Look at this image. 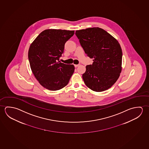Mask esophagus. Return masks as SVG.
<instances>
[{
  "label": "esophagus",
  "mask_w": 149,
  "mask_h": 149,
  "mask_svg": "<svg viewBox=\"0 0 149 149\" xmlns=\"http://www.w3.org/2000/svg\"><path fill=\"white\" fill-rule=\"evenodd\" d=\"M79 64H74V66L76 68V67H77V66H79Z\"/></svg>",
  "instance_id": "obj_1"
}]
</instances>
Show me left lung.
Masks as SVG:
<instances>
[{
  "mask_svg": "<svg viewBox=\"0 0 149 149\" xmlns=\"http://www.w3.org/2000/svg\"><path fill=\"white\" fill-rule=\"evenodd\" d=\"M87 56L93 59L83 74L86 85L96 92L111 88L122 71V50L119 42L105 30L88 28L75 32Z\"/></svg>",
  "mask_w": 149,
  "mask_h": 149,
  "instance_id": "1",
  "label": "left lung"
}]
</instances>
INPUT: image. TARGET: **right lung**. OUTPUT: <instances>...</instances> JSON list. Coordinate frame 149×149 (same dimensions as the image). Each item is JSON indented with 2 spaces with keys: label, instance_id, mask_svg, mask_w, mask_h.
<instances>
[{
  "label": "right lung",
  "instance_id": "add662e5",
  "mask_svg": "<svg viewBox=\"0 0 149 149\" xmlns=\"http://www.w3.org/2000/svg\"><path fill=\"white\" fill-rule=\"evenodd\" d=\"M74 31L46 29L29 47L28 58L32 72L40 84L48 90H60L68 84L75 68L59 61L64 45Z\"/></svg>",
  "mask_w": 149,
  "mask_h": 149
}]
</instances>
